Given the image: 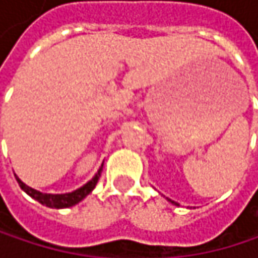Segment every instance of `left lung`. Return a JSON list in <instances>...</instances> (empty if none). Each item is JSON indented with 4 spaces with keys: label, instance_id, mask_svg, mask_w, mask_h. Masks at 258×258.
<instances>
[{
    "label": "left lung",
    "instance_id": "left-lung-1",
    "mask_svg": "<svg viewBox=\"0 0 258 258\" xmlns=\"http://www.w3.org/2000/svg\"><path fill=\"white\" fill-rule=\"evenodd\" d=\"M167 200H169L170 203H173V205H178V203H175V202H173V200H170V199H167Z\"/></svg>",
    "mask_w": 258,
    "mask_h": 258
}]
</instances>
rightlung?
I'll return each instance as SVG.
<instances>
[{"label":"right lung","instance_id":"right-lung-1","mask_svg":"<svg viewBox=\"0 0 258 258\" xmlns=\"http://www.w3.org/2000/svg\"><path fill=\"white\" fill-rule=\"evenodd\" d=\"M101 170H103V164H101V167L98 169V172L95 173V176L89 180V182H86L83 186L78 188L76 191L66 192V194H47V192H40V191H37V189H34V188H31V186L25 185V183L19 179L16 175H15V176H16V180H18L19 186L25 191L28 196H31L34 200L40 202L41 205H44V206H47V208L62 209V208L75 206V205H78L79 202H82V200H83V199H85V197H86V196H88L94 188H95L97 182H98L100 176H101Z\"/></svg>","mask_w":258,"mask_h":258}]
</instances>
